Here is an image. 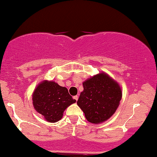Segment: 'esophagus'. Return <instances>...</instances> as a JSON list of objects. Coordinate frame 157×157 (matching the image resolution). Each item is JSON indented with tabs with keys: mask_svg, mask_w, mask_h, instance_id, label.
<instances>
[{
	"mask_svg": "<svg viewBox=\"0 0 157 157\" xmlns=\"http://www.w3.org/2000/svg\"><path fill=\"white\" fill-rule=\"evenodd\" d=\"M73 98H74V100H76V101H77V100H78V96H77V95H76V96H74V97H73Z\"/></svg>",
	"mask_w": 157,
	"mask_h": 157,
	"instance_id": "esophagus-1",
	"label": "esophagus"
}]
</instances>
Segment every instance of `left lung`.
Wrapping results in <instances>:
<instances>
[{
  "label": "left lung",
  "mask_w": 157,
  "mask_h": 157,
  "mask_svg": "<svg viewBox=\"0 0 157 157\" xmlns=\"http://www.w3.org/2000/svg\"><path fill=\"white\" fill-rule=\"evenodd\" d=\"M77 104L88 122L99 124L112 116L122 99V90L117 82L106 73H99L83 83Z\"/></svg>",
  "instance_id": "left-lung-1"
}]
</instances>
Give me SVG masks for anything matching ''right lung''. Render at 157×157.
<instances>
[{"label":"right lung","mask_w":157,"mask_h":157,"mask_svg":"<svg viewBox=\"0 0 157 157\" xmlns=\"http://www.w3.org/2000/svg\"><path fill=\"white\" fill-rule=\"evenodd\" d=\"M32 99L36 111L53 123L61 120L65 110L76 102L65 87L52 81L41 82L33 92Z\"/></svg>","instance_id":"right-lung-1"}]
</instances>
